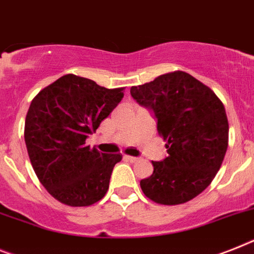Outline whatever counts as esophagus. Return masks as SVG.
I'll use <instances>...</instances> for the list:
<instances>
[{
  "instance_id": "esophagus-1",
  "label": "esophagus",
  "mask_w": 254,
  "mask_h": 254,
  "mask_svg": "<svg viewBox=\"0 0 254 254\" xmlns=\"http://www.w3.org/2000/svg\"><path fill=\"white\" fill-rule=\"evenodd\" d=\"M125 159L127 160V161H130V163H135V161H138V157H134V156H129V155H127V156H125Z\"/></svg>"
}]
</instances>
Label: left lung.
<instances>
[{
  "instance_id": "left-lung-1",
  "label": "left lung",
  "mask_w": 254,
  "mask_h": 254,
  "mask_svg": "<svg viewBox=\"0 0 254 254\" xmlns=\"http://www.w3.org/2000/svg\"><path fill=\"white\" fill-rule=\"evenodd\" d=\"M131 97L150 108L168 156L152 161L153 173L140 181L157 204L178 205L201 193L222 165L229 146V121L214 91L183 71L131 86Z\"/></svg>"
}]
</instances>
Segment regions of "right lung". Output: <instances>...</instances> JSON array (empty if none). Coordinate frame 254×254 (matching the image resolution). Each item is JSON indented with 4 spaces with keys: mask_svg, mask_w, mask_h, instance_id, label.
<instances>
[{
    "mask_svg": "<svg viewBox=\"0 0 254 254\" xmlns=\"http://www.w3.org/2000/svg\"><path fill=\"white\" fill-rule=\"evenodd\" d=\"M124 97L93 80L64 74L32 101L24 139L36 176L53 197L69 206H89L107 192L121 153H102L85 144Z\"/></svg>",
    "mask_w": 254,
    "mask_h": 254,
    "instance_id": "add662e5",
    "label": "right lung"
}]
</instances>
